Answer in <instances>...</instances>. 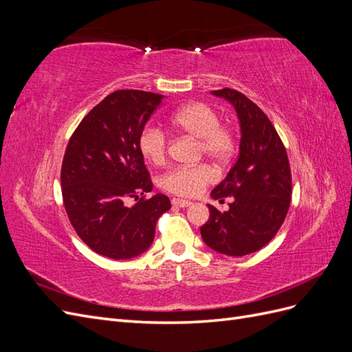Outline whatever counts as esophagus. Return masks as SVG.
I'll return each instance as SVG.
<instances>
[{
	"label": "esophagus",
	"mask_w": 352,
	"mask_h": 352,
	"mask_svg": "<svg viewBox=\"0 0 352 352\" xmlns=\"http://www.w3.org/2000/svg\"><path fill=\"white\" fill-rule=\"evenodd\" d=\"M172 204L175 207H180V208H185V207H189L192 202L190 201H186V199H180V198H173L172 199Z\"/></svg>",
	"instance_id": "esophagus-1"
}]
</instances>
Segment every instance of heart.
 Wrapping results in <instances>:
<instances>
[{
  "label": "heart",
  "mask_w": 352,
  "mask_h": 352,
  "mask_svg": "<svg viewBox=\"0 0 352 352\" xmlns=\"http://www.w3.org/2000/svg\"><path fill=\"white\" fill-rule=\"evenodd\" d=\"M172 123L199 144V154L212 162L225 164L233 157L236 148V135L229 124L220 123V116L214 107L207 102H189L177 109L172 116ZM141 154L148 162L158 166L167 157V136L154 126H148L140 133L138 140ZM216 173L207 164L190 167H176L163 176L162 185L170 194L192 198L199 195L211 182Z\"/></svg>",
  "instance_id": "heart-1"
}]
</instances>
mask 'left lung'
<instances>
[{
  "label": "left lung",
  "mask_w": 352,
  "mask_h": 352,
  "mask_svg": "<svg viewBox=\"0 0 352 352\" xmlns=\"http://www.w3.org/2000/svg\"><path fill=\"white\" fill-rule=\"evenodd\" d=\"M235 107L241 123L239 157L228 176L211 190L228 211L208 204L210 219L201 236L211 250L242 257L261 250L286 219L292 195V176L286 148L264 111L239 91H212Z\"/></svg>",
  "instance_id": "8db88e82"
}]
</instances>
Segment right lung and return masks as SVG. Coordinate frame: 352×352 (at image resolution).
Returning <instances> with one entry per match:
<instances>
[{
    "instance_id": "1",
    "label": "right lung",
    "mask_w": 352,
    "mask_h": 352,
    "mask_svg": "<svg viewBox=\"0 0 352 352\" xmlns=\"http://www.w3.org/2000/svg\"><path fill=\"white\" fill-rule=\"evenodd\" d=\"M163 95L120 89L83 117L70 136L61 164V194L78 236L104 257L129 260L154 241L168 197L153 190L138 146L140 133ZM129 197L137 202L125 206Z\"/></svg>"
}]
</instances>
